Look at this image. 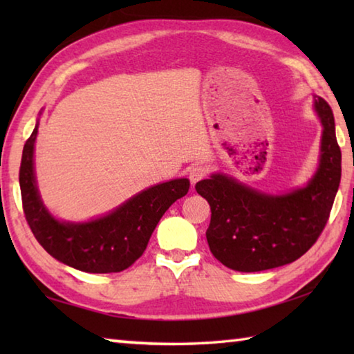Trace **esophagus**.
<instances>
[{
  "instance_id": "1",
  "label": "esophagus",
  "mask_w": 354,
  "mask_h": 354,
  "mask_svg": "<svg viewBox=\"0 0 354 354\" xmlns=\"http://www.w3.org/2000/svg\"><path fill=\"white\" fill-rule=\"evenodd\" d=\"M206 175H207V169L206 165L203 164H194L189 169V179L192 181V184L198 183L200 179H203Z\"/></svg>"
}]
</instances>
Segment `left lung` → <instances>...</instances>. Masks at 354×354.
<instances>
[{"label": "left lung", "instance_id": "left-lung-1", "mask_svg": "<svg viewBox=\"0 0 354 354\" xmlns=\"http://www.w3.org/2000/svg\"><path fill=\"white\" fill-rule=\"evenodd\" d=\"M314 107L323 127L320 162L304 187L270 195L220 173L196 183L212 212L206 231L209 248L227 268L262 272L286 266L320 237L340 184L342 153L331 107L320 97Z\"/></svg>", "mask_w": 354, "mask_h": 354}]
</instances>
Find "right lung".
Listing matches in <instances>:
<instances>
[{
    "mask_svg": "<svg viewBox=\"0 0 354 354\" xmlns=\"http://www.w3.org/2000/svg\"><path fill=\"white\" fill-rule=\"evenodd\" d=\"M39 122L25 143L20 165L23 211L37 242L55 259L87 273H117L145 251L156 225L173 203L187 194L189 179H171L137 194L111 214L86 223L59 221L40 200L34 175Z\"/></svg>",
    "mask_w": 354,
    "mask_h": 354,
    "instance_id": "add662e5",
    "label": "right lung"
}]
</instances>
